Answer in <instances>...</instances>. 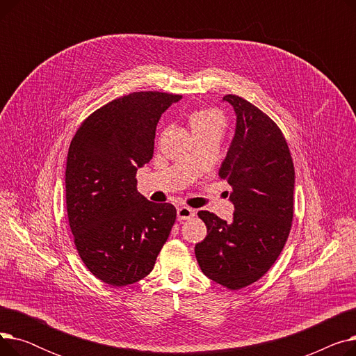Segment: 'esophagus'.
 I'll return each mask as SVG.
<instances>
[{"mask_svg":"<svg viewBox=\"0 0 356 356\" xmlns=\"http://www.w3.org/2000/svg\"><path fill=\"white\" fill-rule=\"evenodd\" d=\"M195 215V211L188 208V207H180L177 208V219L179 220H186V219H191Z\"/></svg>","mask_w":356,"mask_h":356,"instance_id":"obj_1","label":"esophagus"}]
</instances>
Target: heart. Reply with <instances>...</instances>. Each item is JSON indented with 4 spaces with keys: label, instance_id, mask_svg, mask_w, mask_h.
<instances>
[{
    "label": "heart",
    "instance_id": "obj_1",
    "mask_svg": "<svg viewBox=\"0 0 356 356\" xmlns=\"http://www.w3.org/2000/svg\"><path fill=\"white\" fill-rule=\"evenodd\" d=\"M189 125L193 131V134L196 136V134L203 133V131H207L213 127L222 128L223 118L216 109L202 108V109H196L195 112H192L189 117Z\"/></svg>",
    "mask_w": 356,
    "mask_h": 356
}]
</instances>
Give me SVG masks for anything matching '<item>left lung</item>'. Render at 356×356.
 I'll use <instances>...</instances> for the list:
<instances>
[{"instance_id": "left-lung-1", "label": "left lung", "mask_w": 356, "mask_h": 356, "mask_svg": "<svg viewBox=\"0 0 356 356\" xmlns=\"http://www.w3.org/2000/svg\"><path fill=\"white\" fill-rule=\"evenodd\" d=\"M236 114L235 136L219 177L232 188L231 222L208 211L199 218L208 235L195 247L203 274L229 290L263 277L282 254L294 213V165L287 141L266 112L225 95Z\"/></svg>"}]
</instances>
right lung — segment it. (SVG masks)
Here are the masks:
<instances>
[{
    "label": "right lung",
    "mask_w": 356,
    "mask_h": 356,
    "mask_svg": "<svg viewBox=\"0 0 356 356\" xmlns=\"http://www.w3.org/2000/svg\"><path fill=\"white\" fill-rule=\"evenodd\" d=\"M181 95L133 92L79 125L66 161V209L73 242L101 282L124 287L152 273L176 220L172 203L137 191V170L154 153L156 127Z\"/></svg>",
    "instance_id": "obj_1"
}]
</instances>
